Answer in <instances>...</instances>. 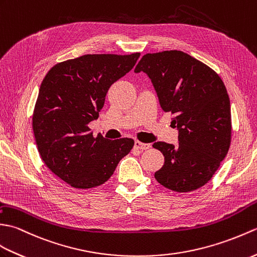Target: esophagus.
Here are the masks:
<instances>
[{"label":"esophagus","instance_id":"esophagus-1","mask_svg":"<svg viewBox=\"0 0 257 257\" xmlns=\"http://www.w3.org/2000/svg\"><path fill=\"white\" fill-rule=\"evenodd\" d=\"M134 147H135V148H138V150H141V151H145V150H148V148L151 147V144L142 143V142L136 141V142H135V144H134Z\"/></svg>","mask_w":257,"mask_h":257}]
</instances>
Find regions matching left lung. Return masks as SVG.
Here are the masks:
<instances>
[{"mask_svg": "<svg viewBox=\"0 0 257 257\" xmlns=\"http://www.w3.org/2000/svg\"><path fill=\"white\" fill-rule=\"evenodd\" d=\"M135 72L150 77L162 109L174 115L179 145L154 143L165 157L155 173L177 192L199 189L212 178L231 144L230 99L218 73L180 50L146 54Z\"/></svg>", "mask_w": 257, "mask_h": 257, "instance_id": "obj_1", "label": "left lung"}]
</instances>
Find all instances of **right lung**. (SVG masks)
I'll return each instance as SVG.
<instances>
[{"label": "right lung", "mask_w": 257, "mask_h": 257, "mask_svg": "<svg viewBox=\"0 0 257 257\" xmlns=\"http://www.w3.org/2000/svg\"><path fill=\"white\" fill-rule=\"evenodd\" d=\"M140 53L83 55L55 65L45 76L33 113L37 150L66 184L90 189L104 184L134 140L110 141L90 133L111 85L132 70Z\"/></svg>", "instance_id": "1"}]
</instances>
